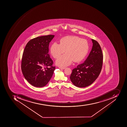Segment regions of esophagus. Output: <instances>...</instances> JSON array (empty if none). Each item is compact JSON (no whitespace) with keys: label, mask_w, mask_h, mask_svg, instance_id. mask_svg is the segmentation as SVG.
I'll return each mask as SVG.
<instances>
[{"label":"esophagus","mask_w":127,"mask_h":127,"mask_svg":"<svg viewBox=\"0 0 127 127\" xmlns=\"http://www.w3.org/2000/svg\"><path fill=\"white\" fill-rule=\"evenodd\" d=\"M59 68H60V69H65V67H60Z\"/></svg>","instance_id":"1"}]
</instances>
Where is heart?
Returning <instances> with one entry per match:
<instances>
[{
  "label": "heart",
  "instance_id": "heart-1",
  "mask_svg": "<svg viewBox=\"0 0 127 127\" xmlns=\"http://www.w3.org/2000/svg\"><path fill=\"white\" fill-rule=\"evenodd\" d=\"M89 44L86 40L81 39L76 36H67L60 40V44L54 42L50 48L52 56L57 58L65 52V54L61 56L56 60L57 66L63 67L69 66L74 61L78 62L82 60L88 53Z\"/></svg>",
  "mask_w": 127,
  "mask_h": 127
}]
</instances>
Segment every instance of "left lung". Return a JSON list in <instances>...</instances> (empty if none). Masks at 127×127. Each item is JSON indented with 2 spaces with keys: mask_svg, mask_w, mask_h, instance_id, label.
Here are the masks:
<instances>
[{
  "mask_svg": "<svg viewBox=\"0 0 127 127\" xmlns=\"http://www.w3.org/2000/svg\"><path fill=\"white\" fill-rule=\"evenodd\" d=\"M92 49L86 60L72 70L70 79L74 86L85 87L92 84L99 75L102 66L103 56L99 43L91 39Z\"/></svg>",
  "mask_w": 127,
  "mask_h": 127,
  "instance_id": "obj_1",
  "label": "left lung"
}]
</instances>
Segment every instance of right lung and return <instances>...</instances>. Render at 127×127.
Segmentation results:
<instances>
[{"label":"right lung","instance_id":"1","mask_svg":"<svg viewBox=\"0 0 127 127\" xmlns=\"http://www.w3.org/2000/svg\"><path fill=\"white\" fill-rule=\"evenodd\" d=\"M54 35L37 37L30 40L25 48L21 68L24 77L36 87L46 86L55 69L49 53V43ZM49 66V68L47 67Z\"/></svg>","mask_w":127,"mask_h":127}]
</instances>
